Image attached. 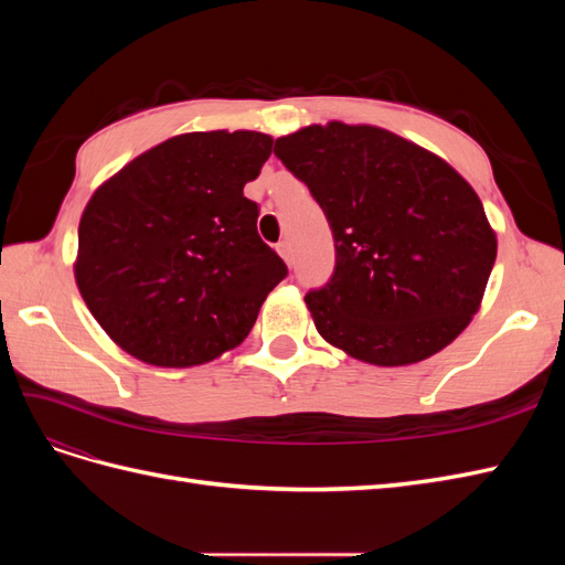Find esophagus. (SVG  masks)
I'll return each mask as SVG.
<instances>
[{"label": "esophagus", "mask_w": 565, "mask_h": 565, "mask_svg": "<svg viewBox=\"0 0 565 565\" xmlns=\"http://www.w3.org/2000/svg\"><path fill=\"white\" fill-rule=\"evenodd\" d=\"M278 254L282 256V259L292 266V245H289L287 241H282V243H278Z\"/></svg>", "instance_id": "1"}]
</instances>
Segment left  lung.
<instances>
[{
  "instance_id": "8db88e82",
  "label": "left lung",
  "mask_w": 565,
  "mask_h": 565,
  "mask_svg": "<svg viewBox=\"0 0 565 565\" xmlns=\"http://www.w3.org/2000/svg\"><path fill=\"white\" fill-rule=\"evenodd\" d=\"M273 152L334 237L330 282L303 297L328 344L382 367L446 349L481 309L498 256L483 202L455 169L372 125H311Z\"/></svg>"
}]
</instances>
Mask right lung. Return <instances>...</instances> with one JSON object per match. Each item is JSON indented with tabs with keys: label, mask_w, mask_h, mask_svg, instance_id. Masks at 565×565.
Segmentation results:
<instances>
[{
	"label": "right lung",
	"mask_w": 565,
	"mask_h": 565,
	"mask_svg": "<svg viewBox=\"0 0 565 565\" xmlns=\"http://www.w3.org/2000/svg\"><path fill=\"white\" fill-rule=\"evenodd\" d=\"M270 146L245 129L179 134L96 188L79 218L75 280L119 349L193 367L243 344L287 276L243 193Z\"/></svg>",
	"instance_id": "right-lung-1"
}]
</instances>
